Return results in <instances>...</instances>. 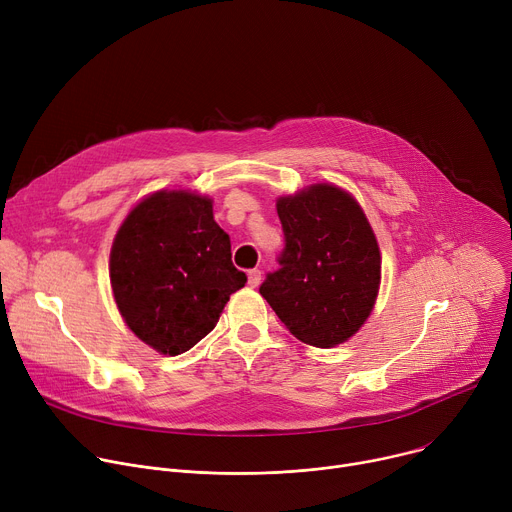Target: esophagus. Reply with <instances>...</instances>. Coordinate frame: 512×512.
Here are the masks:
<instances>
[{"mask_svg": "<svg viewBox=\"0 0 512 512\" xmlns=\"http://www.w3.org/2000/svg\"><path fill=\"white\" fill-rule=\"evenodd\" d=\"M261 284V269H251L249 271V286L257 288Z\"/></svg>", "mask_w": 512, "mask_h": 512, "instance_id": "obj_1", "label": "esophagus"}]
</instances>
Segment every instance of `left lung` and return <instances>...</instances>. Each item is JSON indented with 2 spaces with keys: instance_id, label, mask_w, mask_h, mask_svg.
I'll list each match as a JSON object with an SVG mask.
<instances>
[{
  "instance_id": "obj_1",
  "label": "left lung",
  "mask_w": 512,
  "mask_h": 512,
  "mask_svg": "<svg viewBox=\"0 0 512 512\" xmlns=\"http://www.w3.org/2000/svg\"><path fill=\"white\" fill-rule=\"evenodd\" d=\"M280 269L259 294L300 341L333 347L359 331L380 288V249L363 210L329 183L277 200Z\"/></svg>"
}]
</instances>
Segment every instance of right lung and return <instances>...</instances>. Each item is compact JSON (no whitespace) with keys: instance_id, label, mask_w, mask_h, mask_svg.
I'll return each instance as SVG.
<instances>
[{"instance_id":"obj_1","label":"right lung","mask_w":512,"mask_h":512,"mask_svg":"<svg viewBox=\"0 0 512 512\" xmlns=\"http://www.w3.org/2000/svg\"><path fill=\"white\" fill-rule=\"evenodd\" d=\"M110 282L130 331L159 353L179 355L216 327L247 275L232 265L230 237L214 222L212 200L157 192L120 226Z\"/></svg>"}]
</instances>
